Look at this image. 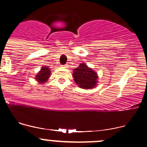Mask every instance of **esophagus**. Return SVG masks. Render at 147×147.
<instances>
[{
  "label": "esophagus",
  "instance_id": "obj_1",
  "mask_svg": "<svg viewBox=\"0 0 147 147\" xmlns=\"http://www.w3.org/2000/svg\"><path fill=\"white\" fill-rule=\"evenodd\" d=\"M62 67H63V68H67V67H68V65H67V64H65V65H62Z\"/></svg>",
  "mask_w": 147,
  "mask_h": 147
}]
</instances>
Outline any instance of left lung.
<instances>
[{"instance_id":"1","label":"left lung","mask_w":147,"mask_h":147,"mask_svg":"<svg viewBox=\"0 0 147 147\" xmlns=\"http://www.w3.org/2000/svg\"><path fill=\"white\" fill-rule=\"evenodd\" d=\"M73 76L75 82L82 89H90L95 86L97 83V74L84 63H82L74 70Z\"/></svg>"}]
</instances>
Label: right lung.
I'll use <instances>...</instances> for the list:
<instances>
[{
    "label": "right lung",
    "mask_w": 147,
    "mask_h": 147,
    "mask_svg": "<svg viewBox=\"0 0 147 147\" xmlns=\"http://www.w3.org/2000/svg\"><path fill=\"white\" fill-rule=\"evenodd\" d=\"M50 75V70L47 67H42V69L37 74L35 79L40 82V84H43L47 80Z\"/></svg>",
    "instance_id": "obj_1"
}]
</instances>
